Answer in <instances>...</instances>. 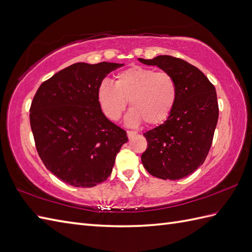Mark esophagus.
I'll return each instance as SVG.
<instances>
[{"instance_id": "34e87169", "label": "esophagus", "mask_w": 252, "mask_h": 252, "mask_svg": "<svg viewBox=\"0 0 252 252\" xmlns=\"http://www.w3.org/2000/svg\"><path fill=\"white\" fill-rule=\"evenodd\" d=\"M126 134H127L128 138H132L134 135H135L136 132L135 131H126Z\"/></svg>"}]
</instances>
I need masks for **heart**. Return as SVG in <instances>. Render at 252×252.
Instances as JSON below:
<instances>
[{
    "label": "heart",
    "mask_w": 252,
    "mask_h": 252,
    "mask_svg": "<svg viewBox=\"0 0 252 252\" xmlns=\"http://www.w3.org/2000/svg\"><path fill=\"white\" fill-rule=\"evenodd\" d=\"M178 85L171 74L153 68L132 66L116 76L115 86L103 81L97 89V99L108 119L117 121L130 104L128 126L145 121L155 126L164 122L175 108Z\"/></svg>",
    "instance_id": "b5f03b06"
}]
</instances>
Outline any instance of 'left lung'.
I'll use <instances>...</instances> for the list:
<instances>
[{
	"label": "left lung",
	"mask_w": 252,
	"mask_h": 252,
	"mask_svg": "<svg viewBox=\"0 0 252 252\" xmlns=\"http://www.w3.org/2000/svg\"><path fill=\"white\" fill-rule=\"evenodd\" d=\"M138 61L171 74L178 85L171 116L144 133L148 146L142 155L143 165L157 178L187 177L203 164L213 143L219 116L215 87L200 69L179 58L158 56Z\"/></svg>",
	"instance_id": "8db88e82"
}]
</instances>
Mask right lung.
Here are the masks:
<instances>
[{
	"mask_svg": "<svg viewBox=\"0 0 252 252\" xmlns=\"http://www.w3.org/2000/svg\"><path fill=\"white\" fill-rule=\"evenodd\" d=\"M124 64L75 63L39 86L30 108L38 156L63 183L91 188L113 171L126 132L102 112L97 89Z\"/></svg>",
	"mask_w": 252,
	"mask_h": 252,
	"instance_id": "add662e5",
	"label": "right lung"
}]
</instances>
